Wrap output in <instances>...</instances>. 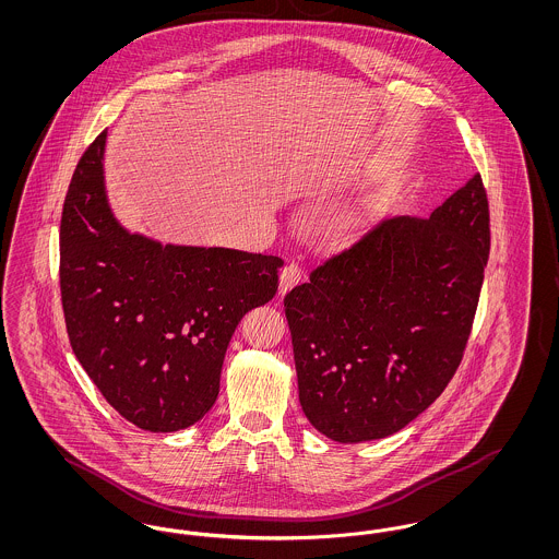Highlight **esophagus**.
I'll return each instance as SVG.
<instances>
[{"label": "esophagus", "instance_id": "34e87169", "mask_svg": "<svg viewBox=\"0 0 559 559\" xmlns=\"http://www.w3.org/2000/svg\"><path fill=\"white\" fill-rule=\"evenodd\" d=\"M299 278H301V266H299V262H287L283 270H281V281H278V293L281 295H285V293L289 292L292 287H295L297 283H299Z\"/></svg>", "mask_w": 559, "mask_h": 559}]
</instances>
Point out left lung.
Listing matches in <instances>:
<instances>
[{
  "label": "left lung",
  "mask_w": 559,
  "mask_h": 559,
  "mask_svg": "<svg viewBox=\"0 0 559 559\" xmlns=\"http://www.w3.org/2000/svg\"><path fill=\"white\" fill-rule=\"evenodd\" d=\"M490 251L476 174L429 219L399 215L285 295L299 404L344 444L396 433L459 369Z\"/></svg>",
  "instance_id": "left-lung-1"
}]
</instances>
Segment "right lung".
Returning a JSON list of instances; mask_svg holds the SVG:
<instances>
[{
  "label": "right lung",
  "instance_id": "add662e5",
  "mask_svg": "<svg viewBox=\"0 0 559 559\" xmlns=\"http://www.w3.org/2000/svg\"><path fill=\"white\" fill-rule=\"evenodd\" d=\"M100 133L83 153L60 219V295L81 367L146 431H178L213 406L240 319L278 289L276 255L160 245L108 207Z\"/></svg>",
  "mask_w": 559,
  "mask_h": 559
}]
</instances>
